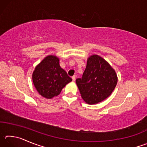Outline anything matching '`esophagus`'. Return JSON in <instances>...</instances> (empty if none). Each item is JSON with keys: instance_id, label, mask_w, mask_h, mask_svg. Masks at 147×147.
I'll list each match as a JSON object with an SVG mask.
<instances>
[{"instance_id": "obj_1", "label": "esophagus", "mask_w": 147, "mask_h": 147, "mask_svg": "<svg viewBox=\"0 0 147 147\" xmlns=\"http://www.w3.org/2000/svg\"><path fill=\"white\" fill-rule=\"evenodd\" d=\"M72 79H73V82L75 81V80H76V76H72Z\"/></svg>"}]
</instances>
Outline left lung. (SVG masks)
Instances as JSON below:
<instances>
[{"mask_svg":"<svg viewBox=\"0 0 147 147\" xmlns=\"http://www.w3.org/2000/svg\"><path fill=\"white\" fill-rule=\"evenodd\" d=\"M76 83L83 100L95 104L111 94L117 83V76L105 59L94 54L88 58L82 77L77 78Z\"/></svg>","mask_w":147,"mask_h":147,"instance_id":"obj_1","label":"left lung"}]
</instances>
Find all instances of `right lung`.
I'll return each mask as SVG.
<instances>
[{
	"instance_id": "right-lung-1",
	"label": "right lung",
	"mask_w": 147,
	"mask_h": 147,
	"mask_svg": "<svg viewBox=\"0 0 147 147\" xmlns=\"http://www.w3.org/2000/svg\"><path fill=\"white\" fill-rule=\"evenodd\" d=\"M32 80L38 93L50 99L58 96L62 89L71 82L72 78L59 65L58 57L49 55L36 67Z\"/></svg>"
}]
</instances>
